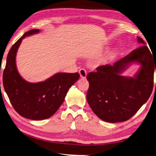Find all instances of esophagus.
Returning <instances> with one entry per match:
<instances>
[{
  "mask_svg": "<svg viewBox=\"0 0 156 156\" xmlns=\"http://www.w3.org/2000/svg\"><path fill=\"white\" fill-rule=\"evenodd\" d=\"M79 73H80V76L81 78H86V75H87V72L85 70L84 68H81L80 71H79Z\"/></svg>",
  "mask_w": 156,
  "mask_h": 156,
  "instance_id": "1",
  "label": "esophagus"
}]
</instances>
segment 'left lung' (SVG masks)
<instances>
[{
  "instance_id": "1",
  "label": "left lung",
  "mask_w": 156,
  "mask_h": 156,
  "mask_svg": "<svg viewBox=\"0 0 156 156\" xmlns=\"http://www.w3.org/2000/svg\"><path fill=\"white\" fill-rule=\"evenodd\" d=\"M137 40L142 46L134 49L113 66H100L96 72L86 76L89 82L87 102L102 121L117 123L130 119L151 94L156 58L152 56L142 38L137 37ZM133 62L142 66L135 77L120 76L119 74Z\"/></svg>"
}]
</instances>
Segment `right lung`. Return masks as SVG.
<instances>
[{
    "mask_svg": "<svg viewBox=\"0 0 156 156\" xmlns=\"http://www.w3.org/2000/svg\"><path fill=\"white\" fill-rule=\"evenodd\" d=\"M39 31H28L12 45L3 75L5 90L14 109L21 116L31 120H43L53 116L63 102L69 88L80 76L78 73H59L44 81L35 83L21 77L16 66V51L22 39Z\"/></svg>",
    "mask_w": 156,
    "mask_h": 156,
    "instance_id": "1",
    "label": "right lung"
}]
</instances>
